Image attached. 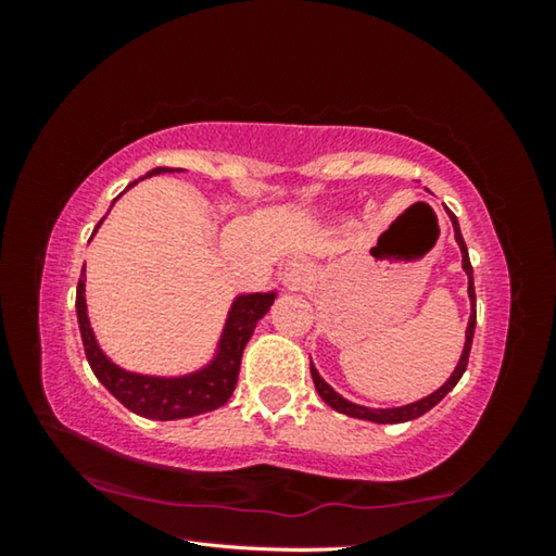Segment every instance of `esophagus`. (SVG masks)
Wrapping results in <instances>:
<instances>
[{
  "instance_id": "34e87169",
  "label": "esophagus",
  "mask_w": 556,
  "mask_h": 556,
  "mask_svg": "<svg viewBox=\"0 0 556 556\" xmlns=\"http://www.w3.org/2000/svg\"><path fill=\"white\" fill-rule=\"evenodd\" d=\"M308 277V267L304 262H291V265L285 269V281L289 287H299L301 281H306Z\"/></svg>"
}]
</instances>
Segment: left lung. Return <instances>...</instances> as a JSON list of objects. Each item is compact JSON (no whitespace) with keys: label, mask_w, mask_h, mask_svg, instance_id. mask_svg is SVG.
Returning <instances> with one entry per match:
<instances>
[{"label":"left lung","mask_w":556,"mask_h":556,"mask_svg":"<svg viewBox=\"0 0 556 556\" xmlns=\"http://www.w3.org/2000/svg\"><path fill=\"white\" fill-rule=\"evenodd\" d=\"M451 223H454V232H456V242L460 252H464V269L468 275V296H470V304H473V314L468 318V328H466V345H464V353H460V361L456 365V370L451 378L446 380V384H441V388L429 394V397L407 404V407H394V409H365L361 404H353L343 400L341 394L333 392V388H328V384L321 380V375L316 372V368L312 365V378L316 384V392L321 394V400L328 404V407H333L336 412L348 414V417H355V419H368L375 421V425H402V421H409V419H417L421 414H427L431 407H437V404L446 397V394L456 388V382L460 380V375L466 372V365H468V355H470V343H473V328H476V289H473V267H470V260H468V250H466V242L460 238V230H458V220L454 213H448Z\"/></svg>","instance_id":"1"}]
</instances>
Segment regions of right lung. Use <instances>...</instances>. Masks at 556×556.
Instances as JSON below:
<instances>
[{
	"label": "right lung",
	"mask_w": 556,
	"mask_h": 556,
	"mask_svg": "<svg viewBox=\"0 0 556 556\" xmlns=\"http://www.w3.org/2000/svg\"><path fill=\"white\" fill-rule=\"evenodd\" d=\"M166 172L172 174L174 168L156 166L154 172H149L147 176L166 174ZM83 271H86V267H83ZM271 301H275V294H248V296L235 299L228 324H225V331L220 338L218 357H215L205 370L188 375V378H176V380L131 375L127 370H119L117 365H112L108 357L102 355V351L96 343V336H92L88 312H86V277L78 279V291H75V312H78L83 348H86V357L92 372H96V378L105 384V388L115 394V397L125 404L129 412H135L139 417H147V419L168 421V419H184V417H195V414H203V412H213L230 400L235 384H238L244 345H248L260 318L269 312Z\"/></svg>",
	"instance_id": "right-lung-1"
}]
</instances>
